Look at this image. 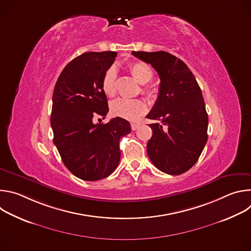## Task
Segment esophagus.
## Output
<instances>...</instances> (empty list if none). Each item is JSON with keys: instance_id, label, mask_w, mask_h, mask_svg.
<instances>
[{"instance_id": "34e87169", "label": "esophagus", "mask_w": 251, "mask_h": 251, "mask_svg": "<svg viewBox=\"0 0 251 251\" xmlns=\"http://www.w3.org/2000/svg\"><path fill=\"white\" fill-rule=\"evenodd\" d=\"M139 127H140V124H139V123H131V128H132L133 131L137 130Z\"/></svg>"}]
</instances>
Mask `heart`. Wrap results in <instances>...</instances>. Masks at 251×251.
Returning <instances> with one entry per match:
<instances>
[{"label":"heart","mask_w":251,"mask_h":251,"mask_svg":"<svg viewBox=\"0 0 251 251\" xmlns=\"http://www.w3.org/2000/svg\"><path fill=\"white\" fill-rule=\"evenodd\" d=\"M129 70L133 77L141 84H145L151 81L153 78V70L149 64L143 61H136L129 65ZM101 86L103 92L108 96L112 97L116 94L117 86V71L115 67H109L107 69L102 77ZM143 92L147 95H152L153 90L149 87L143 89ZM110 110L113 115L134 120L138 118L146 111V104L140 99H126L117 98L110 104Z\"/></svg>","instance_id":"1"}]
</instances>
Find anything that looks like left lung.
<instances>
[{"mask_svg": "<svg viewBox=\"0 0 251 251\" xmlns=\"http://www.w3.org/2000/svg\"><path fill=\"white\" fill-rule=\"evenodd\" d=\"M160 77L159 95L147 118L156 120L147 144L152 163L163 173L181 175L199 160L207 141L208 118L201 90L187 64L166 51H132Z\"/></svg>", "mask_w": 251, "mask_h": 251, "instance_id": "obj_1", "label": "left lung"}]
</instances>
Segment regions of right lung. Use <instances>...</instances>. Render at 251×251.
Masks as SVG:
<instances>
[{
  "label": "right lung",
  "instance_id": "obj_1",
  "mask_svg": "<svg viewBox=\"0 0 251 251\" xmlns=\"http://www.w3.org/2000/svg\"><path fill=\"white\" fill-rule=\"evenodd\" d=\"M117 52H84L61 71L52 94L50 125L53 143L65 167L84 181H98L117 168L120 139L131 132L120 117L94 124L109 111L101 81ZM100 121V119H98Z\"/></svg>",
  "mask_w": 251,
  "mask_h": 251
}]
</instances>
